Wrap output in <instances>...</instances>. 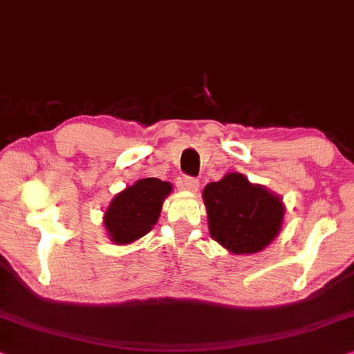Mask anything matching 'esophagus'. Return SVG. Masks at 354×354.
Wrapping results in <instances>:
<instances>
[{"instance_id": "34e87169", "label": "esophagus", "mask_w": 354, "mask_h": 354, "mask_svg": "<svg viewBox=\"0 0 354 354\" xmlns=\"http://www.w3.org/2000/svg\"><path fill=\"white\" fill-rule=\"evenodd\" d=\"M182 185L185 187V189H188V192H196L199 188V180L194 177H185L182 180Z\"/></svg>"}]
</instances>
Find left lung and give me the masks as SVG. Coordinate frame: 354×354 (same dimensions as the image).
I'll list each match as a JSON object with an SVG mask.
<instances>
[{"mask_svg": "<svg viewBox=\"0 0 354 354\" xmlns=\"http://www.w3.org/2000/svg\"><path fill=\"white\" fill-rule=\"evenodd\" d=\"M207 227L214 241L234 255L262 252L281 233L286 206L239 172H230L203 189Z\"/></svg>", "mask_w": 354, "mask_h": 354, "instance_id": "obj_1", "label": "left lung"}]
</instances>
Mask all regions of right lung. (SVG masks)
Instances as JSON below:
<instances>
[{
  "label": "right lung",
  "instance_id": "1",
  "mask_svg": "<svg viewBox=\"0 0 354 354\" xmlns=\"http://www.w3.org/2000/svg\"><path fill=\"white\" fill-rule=\"evenodd\" d=\"M172 189V183L147 177L115 194L104 212V227L111 243L127 245L151 232Z\"/></svg>",
  "mask_w": 354,
  "mask_h": 354
}]
</instances>
